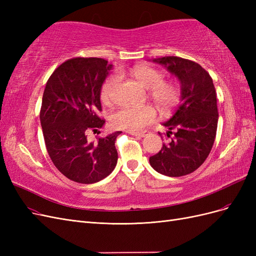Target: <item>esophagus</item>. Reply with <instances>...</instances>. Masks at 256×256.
Listing matches in <instances>:
<instances>
[{
    "label": "esophagus",
    "instance_id": "1",
    "mask_svg": "<svg viewBox=\"0 0 256 256\" xmlns=\"http://www.w3.org/2000/svg\"><path fill=\"white\" fill-rule=\"evenodd\" d=\"M150 131H147V130H145V131H138V132H136V131H130V134H132V136H146L147 134H150Z\"/></svg>",
    "mask_w": 256,
    "mask_h": 256
}]
</instances>
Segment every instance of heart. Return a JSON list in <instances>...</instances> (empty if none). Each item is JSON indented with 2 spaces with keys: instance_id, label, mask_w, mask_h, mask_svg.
Here are the masks:
<instances>
[{
  "instance_id": "heart-1",
  "label": "heart",
  "mask_w": 256,
  "mask_h": 256,
  "mask_svg": "<svg viewBox=\"0 0 256 256\" xmlns=\"http://www.w3.org/2000/svg\"><path fill=\"white\" fill-rule=\"evenodd\" d=\"M143 88L150 90V98L161 111H168L174 108L180 99V90L176 84L164 82V74L158 69L138 65L131 69ZM120 81V76L113 74L106 76L100 88V99L106 104H110L113 92ZM157 114L152 106L130 108L124 106L111 115V124L114 128L138 131L156 120Z\"/></svg>"
}]
</instances>
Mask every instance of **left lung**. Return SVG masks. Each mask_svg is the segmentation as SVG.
I'll return each instance as SVG.
<instances>
[{
  "mask_svg": "<svg viewBox=\"0 0 256 256\" xmlns=\"http://www.w3.org/2000/svg\"><path fill=\"white\" fill-rule=\"evenodd\" d=\"M175 74L182 84V100L164 125L168 144L150 158L154 170L162 175L180 177L194 172L204 164L214 142L218 126L216 94L212 76L196 62L178 58H154ZM160 134V132H159Z\"/></svg>",
  "mask_w": 256,
  "mask_h": 256,
  "instance_id": "obj_1",
  "label": "left lung"
}]
</instances>
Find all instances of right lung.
Here are the masks:
<instances>
[{
    "label": "right lung",
    "mask_w": 256,
    "mask_h": 256,
    "mask_svg": "<svg viewBox=\"0 0 256 256\" xmlns=\"http://www.w3.org/2000/svg\"><path fill=\"white\" fill-rule=\"evenodd\" d=\"M112 65L100 58H74L60 64L46 84L40 124L47 152L68 180L94 184L118 164L116 138L120 131L88 141L86 131L102 128L100 88Z\"/></svg>",
    "instance_id": "right-lung-1"
}]
</instances>
